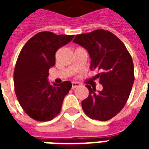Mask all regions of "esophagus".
I'll use <instances>...</instances> for the list:
<instances>
[{"mask_svg":"<svg viewBox=\"0 0 149 149\" xmlns=\"http://www.w3.org/2000/svg\"><path fill=\"white\" fill-rule=\"evenodd\" d=\"M80 85H81V84H79L78 82H72V88H76L79 87Z\"/></svg>","mask_w":149,"mask_h":149,"instance_id":"esophagus-1","label":"esophagus"}]
</instances>
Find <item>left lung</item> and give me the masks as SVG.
I'll list each match as a JSON object with an SVG mask.
<instances>
[{"instance_id": "obj_1", "label": "left lung", "mask_w": 149, "mask_h": 149, "mask_svg": "<svg viewBox=\"0 0 149 149\" xmlns=\"http://www.w3.org/2000/svg\"><path fill=\"white\" fill-rule=\"evenodd\" d=\"M73 42L87 50L91 58V70L103 89L96 90L86 84L88 97L81 104L85 114L93 120L105 121L124 108L134 82V66L125 45L109 31L97 29L77 35Z\"/></svg>"}]
</instances>
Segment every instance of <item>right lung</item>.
I'll return each instance as SVG.
<instances>
[{
  "instance_id": "add662e5",
  "label": "right lung",
  "mask_w": 149,
  "mask_h": 149,
  "mask_svg": "<svg viewBox=\"0 0 149 149\" xmlns=\"http://www.w3.org/2000/svg\"><path fill=\"white\" fill-rule=\"evenodd\" d=\"M73 35L41 32L30 38L19 54L14 69L15 93L22 109L38 121L51 120L61 109L70 81L50 84L49 70L55 65L56 52Z\"/></svg>"
}]
</instances>
